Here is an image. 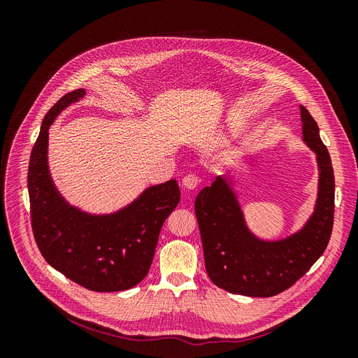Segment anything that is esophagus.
I'll use <instances>...</instances> for the list:
<instances>
[{"label": "esophagus", "instance_id": "34e87169", "mask_svg": "<svg viewBox=\"0 0 358 358\" xmlns=\"http://www.w3.org/2000/svg\"><path fill=\"white\" fill-rule=\"evenodd\" d=\"M199 178L196 175H192V173H189V175H187L185 178L182 179V185L185 187L187 189H194L197 185H199Z\"/></svg>", "mask_w": 358, "mask_h": 358}]
</instances>
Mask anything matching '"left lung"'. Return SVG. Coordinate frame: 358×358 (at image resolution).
I'll return each mask as SVG.
<instances>
[{
    "label": "left lung",
    "mask_w": 358,
    "mask_h": 358,
    "mask_svg": "<svg viewBox=\"0 0 358 358\" xmlns=\"http://www.w3.org/2000/svg\"><path fill=\"white\" fill-rule=\"evenodd\" d=\"M301 134L317 155L318 194L305 225L284 239L255 236L230 182L216 176L196 199L204 264L212 282L233 294L272 297L288 289L326 251L333 230L334 176L331 159L310 113L300 106Z\"/></svg>",
    "instance_id": "left-lung-1"
}]
</instances>
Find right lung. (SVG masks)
<instances>
[{"mask_svg": "<svg viewBox=\"0 0 358 358\" xmlns=\"http://www.w3.org/2000/svg\"><path fill=\"white\" fill-rule=\"evenodd\" d=\"M76 90L46 113L32 148L28 192L34 239L46 262L91 291H124L142 282L152 264L161 227L180 200L175 179L146 188L113 213H90L70 204L53 183L48 164L49 128L85 96Z\"/></svg>", "mask_w": 358, "mask_h": 358, "instance_id": "add662e5", "label": "right lung"}]
</instances>
